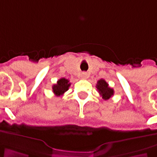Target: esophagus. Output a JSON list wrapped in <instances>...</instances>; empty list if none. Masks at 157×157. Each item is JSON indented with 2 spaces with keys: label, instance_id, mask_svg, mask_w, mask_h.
<instances>
[{
  "label": "esophagus",
  "instance_id": "esophagus-1",
  "mask_svg": "<svg viewBox=\"0 0 157 157\" xmlns=\"http://www.w3.org/2000/svg\"><path fill=\"white\" fill-rule=\"evenodd\" d=\"M81 77L82 79H86L87 77H88V75H87L86 72H82V73L81 74Z\"/></svg>",
  "mask_w": 157,
  "mask_h": 157
}]
</instances>
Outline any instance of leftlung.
Here are the masks:
<instances>
[{
    "instance_id": "1",
    "label": "left lung",
    "mask_w": 157,
    "mask_h": 157,
    "mask_svg": "<svg viewBox=\"0 0 157 157\" xmlns=\"http://www.w3.org/2000/svg\"><path fill=\"white\" fill-rule=\"evenodd\" d=\"M96 88L98 90V93L100 94L101 97H102L104 100H108V99L114 94V90H113V89L110 88L109 86H108V84H107V82H106V81L103 80V79H100V80L97 82Z\"/></svg>"
}]
</instances>
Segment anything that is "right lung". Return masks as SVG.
<instances>
[{
	"instance_id": "add662e5",
	"label": "right lung",
	"mask_w": 157,
	"mask_h": 157,
	"mask_svg": "<svg viewBox=\"0 0 157 157\" xmlns=\"http://www.w3.org/2000/svg\"><path fill=\"white\" fill-rule=\"evenodd\" d=\"M70 86H71V83L69 82L68 80L65 78L59 79V81H57V84L52 86L53 92L56 96H61L67 90H68Z\"/></svg>"
}]
</instances>
